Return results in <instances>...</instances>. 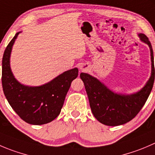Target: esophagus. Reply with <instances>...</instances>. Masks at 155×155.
Instances as JSON below:
<instances>
[{"mask_svg":"<svg viewBox=\"0 0 155 155\" xmlns=\"http://www.w3.org/2000/svg\"><path fill=\"white\" fill-rule=\"evenodd\" d=\"M80 70H82V67H80Z\"/></svg>","mask_w":155,"mask_h":155,"instance_id":"1","label":"esophagus"}]
</instances>
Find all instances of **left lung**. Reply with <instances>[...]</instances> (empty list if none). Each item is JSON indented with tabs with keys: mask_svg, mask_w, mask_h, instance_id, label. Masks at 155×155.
Listing matches in <instances>:
<instances>
[{
	"mask_svg": "<svg viewBox=\"0 0 155 155\" xmlns=\"http://www.w3.org/2000/svg\"><path fill=\"white\" fill-rule=\"evenodd\" d=\"M138 35L149 47L151 61V76L139 91L130 94L114 92L97 78L88 73H80L91 112L99 122L106 126L123 125L133 120L144 106L153 88L155 71L152 47L145 35L140 33Z\"/></svg>",
	"mask_w": 155,
	"mask_h": 155,
	"instance_id": "8db88e82",
	"label": "left lung"
}]
</instances>
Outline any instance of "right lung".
Instances as JSON below:
<instances>
[{
    "label": "right lung",
    "mask_w": 155,
    "mask_h": 155,
    "mask_svg": "<svg viewBox=\"0 0 155 155\" xmlns=\"http://www.w3.org/2000/svg\"><path fill=\"white\" fill-rule=\"evenodd\" d=\"M16 33L4 51L2 59V86L4 95L13 110L25 122L42 125L51 122L60 114L71 82L78 76L77 68L64 72L39 86L21 84L10 68V54Z\"/></svg>",
    "instance_id": "1"
}]
</instances>
